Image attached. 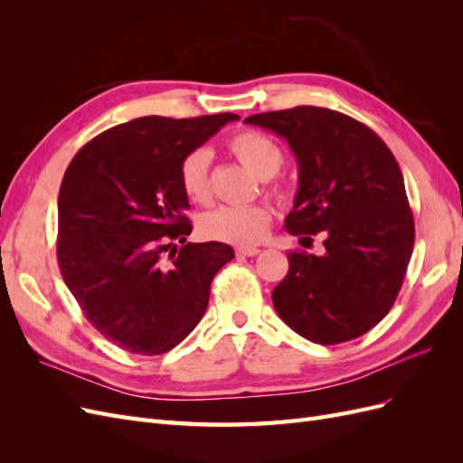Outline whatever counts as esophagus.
<instances>
[{
    "instance_id": "esophagus-1",
    "label": "esophagus",
    "mask_w": 463,
    "mask_h": 463,
    "mask_svg": "<svg viewBox=\"0 0 463 463\" xmlns=\"http://www.w3.org/2000/svg\"><path fill=\"white\" fill-rule=\"evenodd\" d=\"M235 253L240 257H255V255L260 253V249H257V247H237Z\"/></svg>"
}]
</instances>
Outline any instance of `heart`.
<instances>
[{
  "label": "heart",
  "instance_id": "obj_1",
  "mask_svg": "<svg viewBox=\"0 0 463 463\" xmlns=\"http://www.w3.org/2000/svg\"><path fill=\"white\" fill-rule=\"evenodd\" d=\"M228 148L259 179L274 177L284 164V152L279 145L259 131H240L232 135ZM208 165L210 152L206 148H194L179 162V185L194 204H206L210 201ZM274 193L278 197L284 194L282 189H274ZM270 223L272 210L266 204L218 206L201 218L199 228L208 240L249 247L264 240Z\"/></svg>",
  "mask_w": 463,
  "mask_h": 463
}]
</instances>
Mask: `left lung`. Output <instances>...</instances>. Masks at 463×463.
Returning <instances> with one entry per match:
<instances>
[{
    "label": "left lung",
    "instance_id": "1",
    "mask_svg": "<svg viewBox=\"0 0 463 463\" xmlns=\"http://www.w3.org/2000/svg\"><path fill=\"white\" fill-rule=\"evenodd\" d=\"M245 123L286 138L298 160L286 230L326 237L325 255H288L289 270L272 291L276 313L322 345L369 332L394 305L413 253V214L394 154L367 125L326 108L269 111Z\"/></svg>",
    "mask_w": 463,
    "mask_h": 463
}]
</instances>
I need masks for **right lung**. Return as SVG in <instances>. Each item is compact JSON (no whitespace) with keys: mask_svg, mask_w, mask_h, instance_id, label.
<instances>
[{"mask_svg":"<svg viewBox=\"0 0 463 463\" xmlns=\"http://www.w3.org/2000/svg\"><path fill=\"white\" fill-rule=\"evenodd\" d=\"M235 114L137 118L82 146L58 197V262L90 325L129 354L160 355L199 325L210 284L235 253L226 243H186L193 226L179 162Z\"/></svg>","mask_w":463,"mask_h":463,"instance_id":"add662e5","label":"right lung"}]
</instances>
